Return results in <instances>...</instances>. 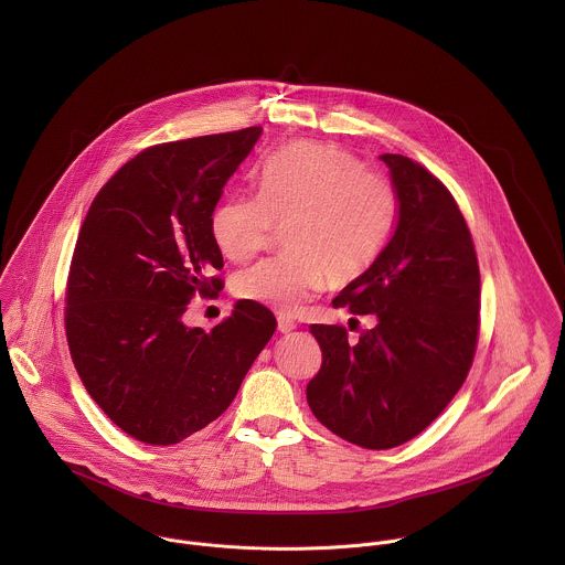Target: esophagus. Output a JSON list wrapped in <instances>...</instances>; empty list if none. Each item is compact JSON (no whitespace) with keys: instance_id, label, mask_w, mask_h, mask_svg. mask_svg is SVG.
Instances as JSON below:
<instances>
[{"instance_id":"esophagus-1","label":"esophagus","mask_w":565,"mask_h":565,"mask_svg":"<svg viewBox=\"0 0 565 565\" xmlns=\"http://www.w3.org/2000/svg\"><path fill=\"white\" fill-rule=\"evenodd\" d=\"M296 328H298V323L294 322L291 318L278 316V330H280V332H291V330H296Z\"/></svg>"}]
</instances>
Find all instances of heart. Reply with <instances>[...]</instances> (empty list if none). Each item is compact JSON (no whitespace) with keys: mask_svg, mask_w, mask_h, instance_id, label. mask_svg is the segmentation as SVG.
Masks as SVG:
<instances>
[{"mask_svg":"<svg viewBox=\"0 0 565 565\" xmlns=\"http://www.w3.org/2000/svg\"><path fill=\"white\" fill-rule=\"evenodd\" d=\"M394 184L350 152L318 141L287 146L258 171V198L237 195L213 213V237L231 260L263 249L274 226L287 254L235 278V294L278 313H298L326 280L345 287L381 256L394 233Z\"/></svg>","mask_w":565,"mask_h":565,"instance_id":"obj_1","label":"heart"}]
</instances>
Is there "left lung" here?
Here are the masks:
<instances>
[{
	"label": "left lung",
	"mask_w": 565,
	"mask_h": 565,
	"mask_svg": "<svg viewBox=\"0 0 565 565\" xmlns=\"http://www.w3.org/2000/svg\"><path fill=\"white\" fill-rule=\"evenodd\" d=\"M398 198L392 239L332 300L376 326L348 343L345 328L313 323L322 367L307 403L328 430L370 450L419 435L461 390L479 339L481 274L450 191L419 162L381 154Z\"/></svg>",
	"instance_id": "1"
}]
</instances>
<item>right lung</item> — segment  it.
Wrapping results in <instances>:
<instances>
[{
    "instance_id": "1",
    "label": "right lung",
    "mask_w": 565,
    "mask_h": 565,
    "mask_svg": "<svg viewBox=\"0 0 565 565\" xmlns=\"http://www.w3.org/2000/svg\"><path fill=\"white\" fill-rule=\"evenodd\" d=\"M263 128L148 148L95 195L67 280L65 328L90 398L130 437L171 446L235 401L276 318L239 300L213 330L182 316L215 296L213 211Z\"/></svg>"
}]
</instances>
